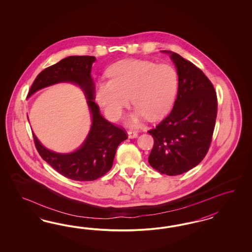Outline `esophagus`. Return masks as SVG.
Segmentation results:
<instances>
[{
	"label": "esophagus",
	"instance_id": "obj_1",
	"mask_svg": "<svg viewBox=\"0 0 252 252\" xmlns=\"http://www.w3.org/2000/svg\"><path fill=\"white\" fill-rule=\"evenodd\" d=\"M127 135H128L129 138H136V137H137V133L136 131H128Z\"/></svg>",
	"mask_w": 252,
	"mask_h": 252
}]
</instances>
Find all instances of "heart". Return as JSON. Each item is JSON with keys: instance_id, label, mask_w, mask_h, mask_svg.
Instances as JSON below:
<instances>
[{"instance_id": "b5f03b06", "label": "heart", "mask_w": 252, "mask_h": 252, "mask_svg": "<svg viewBox=\"0 0 252 252\" xmlns=\"http://www.w3.org/2000/svg\"><path fill=\"white\" fill-rule=\"evenodd\" d=\"M109 76L111 79L96 85V99L111 120L121 115L129 97L136 106L128 118L130 125H137L145 116L152 121L160 119L176 99L178 75L169 64L124 60L109 69Z\"/></svg>"}]
</instances>
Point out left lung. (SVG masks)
<instances>
[{"instance_id":"8db88e82","label":"left lung","mask_w":252,"mask_h":252,"mask_svg":"<svg viewBox=\"0 0 252 252\" xmlns=\"http://www.w3.org/2000/svg\"><path fill=\"white\" fill-rule=\"evenodd\" d=\"M170 55L178 75L175 105L149 133L154 145L149 163L167 176L181 175L203 160L211 145L217 115V97L204 73L179 54Z\"/></svg>"}]
</instances>
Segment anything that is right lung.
I'll return each mask as SVG.
<instances>
[{
	"mask_svg": "<svg viewBox=\"0 0 252 252\" xmlns=\"http://www.w3.org/2000/svg\"><path fill=\"white\" fill-rule=\"evenodd\" d=\"M94 56H68L38 74L28 97L53 85L72 83L84 93L92 126L83 143L72 153H56L42 145L33 134L39 155L62 176L76 181H93L105 175L113 166L118 145L127 138L124 130L108 122L94 102L92 76ZM29 119V117H28Z\"/></svg>",
	"mask_w": 252,
	"mask_h": 252,
	"instance_id": "add662e5",
	"label": "right lung"
}]
</instances>
